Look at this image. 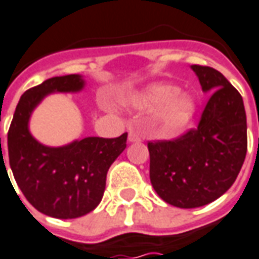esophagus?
<instances>
[{
    "instance_id": "1",
    "label": "esophagus",
    "mask_w": 259,
    "mask_h": 259,
    "mask_svg": "<svg viewBox=\"0 0 259 259\" xmlns=\"http://www.w3.org/2000/svg\"><path fill=\"white\" fill-rule=\"evenodd\" d=\"M127 140H129L130 143H139V142H142V136L139 135L137 132H133V130H130Z\"/></svg>"
}]
</instances>
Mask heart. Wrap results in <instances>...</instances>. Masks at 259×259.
Listing matches in <instances>:
<instances>
[{"mask_svg":"<svg viewBox=\"0 0 259 259\" xmlns=\"http://www.w3.org/2000/svg\"><path fill=\"white\" fill-rule=\"evenodd\" d=\"M136 111L157 113L158 129L172 135L184 129L192 120L196 105L191 95L181 94V90L169 82H157L123 101Z\"/></svg>","mask_w":259,"mask_h":259,"instance_id":"1","label":"heart"}]
</instances>
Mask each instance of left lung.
<instances>
[{
    "mask_svg": "<svg viewBox=\"0 0 259 259\" xmlns=\"http://www.w3.org/2000/svg\"><path fill=\"white\" fill-rule=\"evenodd\" d=\"M210 98L198 126L174 140L148 142L150 181L169 205L192 209L230 189L247 154V117L240 92L211 67H192Z\"/></svg>",
    "mask_w": 259,
    "mask_h": 259,
    "instance_id": "obj_1",
    "label": "left lung"
}]
</instances>
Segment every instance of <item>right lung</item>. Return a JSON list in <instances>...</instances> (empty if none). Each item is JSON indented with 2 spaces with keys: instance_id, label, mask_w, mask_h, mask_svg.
Returning <instances> with one entry per match:
<instances>
[{
  "instance_id": "1",
  "label": "right lung",
  "mask_w": 259,
  "mask_h": 259,
  "mask_svg": "<svg viewBox=\"0 0 259 259\" xmlns=\"http://www.w3.org/2000/svg\"><path fill=\"white\" fill-rule=\"evenodd\" d=\"M84 85L81 75L70 74L30 88L16 105L8 130L16 184L29 203L50 218L75 219L94 210L104 196L108 169L126 148L127 133L116 139L85 137L63 147L43 146L30 135L29 119L41 99L52 92H78Z\"/></svg>"
}]
</instances>
